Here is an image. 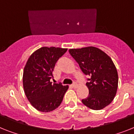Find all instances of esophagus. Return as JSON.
I'll return each mask as SVG.
<instances>
[{
    "label": "esophagus",
    "mask_w": 134,
    "mask_h": 134,
    "mask_svg": "<svg viewBox=\"0 0 134 134\" xmlns=\"http://www.w3.org/2000/svg\"><path fill=\"white\" fill-rule=\"evenodd\" d=\"M71 86H72L73 88H77V84H76V82H75V83H74V84H73L72 85H71Z\"/></svg>",
    "instance_id": "obj_1"
}]
</instances>
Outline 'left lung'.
Returning a JSON list of instances; mask_svg holds the SVG:
<instances>
[{
	"label": "left lung",
	"mask_w": 134,
	"mask_h": 134,
	"mask_svg": "<svg viewBox=\"0 0 134 134\" xmlns=\"http://www.w3.org/2000/svg\"><path fill=\"white\" fill-rule=\"evenodd\" d=\"M81 70L90 76L86 85L89 93L82 100L83 104L94 110H102L114 99L118 88V73L111 58L99 48L89 46L69 49Z\"/></svg>",
	"instance_id": "1"
}]
</instances>
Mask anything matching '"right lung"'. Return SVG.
I'll use <instances>...</instances> for the list:
<instances>
[{
	"instance_id": "1",
	"label": "right lung",
	"mask_w": 134,
	"mask_h": 134,
	"mask_svg": "<svg viewBox=\"0 0 134 134\" xmlns=\"http://www.w3.org/2000/svg\"><path fill=\"white\" fill-rule=\"evenodd\" d=\"M67 48L42 47L35 51L26 62L23 72L24 93L31 105L40 112L54 110L61 103L69 86L52 84L55 64Z\"/></svg>"
}]
</instances>
